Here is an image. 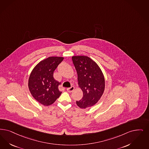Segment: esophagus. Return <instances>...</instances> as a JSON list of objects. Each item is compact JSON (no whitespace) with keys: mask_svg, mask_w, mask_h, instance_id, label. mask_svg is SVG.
Masks as SVG:
<instances>
[{"mask_svg":"<svg viewBox=\"0 0 149 149\" xmlns=\"http://www.w3.org/2000/svg\"><path fill=\"white\" fill-rule=\"evenodd\" d=\"M74 89H75V88H74V86H71L70 88H69L67 89V91H68V92H69V93H72V91H74Z\"/></svg>","mask_w":149,"mask_h":149,"instance_id":"obj_1","label":"esophagus"}]
</instances>
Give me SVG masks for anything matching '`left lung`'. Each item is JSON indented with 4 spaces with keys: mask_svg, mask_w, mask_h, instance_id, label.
Wrapping results in <instances>:
<instances>
[{
    "mask_svg": "<svg viewBox=\"0 0 149 149\" xmlns=\"http://www.w3.org/2000/svg\"><path fill=\"white\" fill-rule=\"evenodd\" d=\"M72 60L77 72L78 86L83 93L82 99L76 103L81 109L91 107L104 92V74L95 61L87 56H72Z\"/></svg>",
    "mask_w": 149,
    "mask_h": 149,
    "instance_id": "obj_1",
    "label": "left lung"
}]
</instances>
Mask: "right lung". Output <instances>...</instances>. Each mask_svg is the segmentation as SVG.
<instances>
[{"instance_id": "add662e5", "label": "right lung", "mask_w": 149, "mask_h": 149, "mask_svg": "<svg viewBox=\"0 0 149 149\" xmlns=\"http://www.w3.org/2000/svg\"><path fill=\"white\" fill-rule=\"evenodd\" d=\"M63 59V57L49 56L38 63L30 73L28 80L30 93L44 106L53 104L61 94L58 88L61 83L54 79L53 73Z\"/></svg>"}]
</instances>
